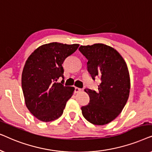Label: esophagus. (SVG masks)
I'll return each instance as SVG.
<instances>
[{
  "mask_svg": "<svg viewBox=\"0 0 152 152\" xmlns=\"http://www.w3.org/2000/svg\"><path fill=\"white\" fill-rule=\"evenodd\" d=\"M81 91H82V88H77V87H75V93H78L81 92Z\"/></svg>",
  "mask_w": 152,
  "mask_h": 152,
  "instance_id": "obj_1",
  "label": "esophagus"
}]
</instances>
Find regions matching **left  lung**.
<instances>
[{
	"label": "left lung",
	"instance_id": "obj_1",
	"mask_svg": "<svg viewBox=\"0 0 152 152\" xmlns=\"http://www.w3.org/2000/svg\"><path fill=\"white\" fill-rule=\"evenodd\" d=\"M79 50L88 59L92 78L101 79L98 91L84 90L90 102L81 108L82 115L91 123L104 125L118 117L128 100L131 84L127 66L115 49L103 43L81 45Z\"/></svg>",
	"mask_w": 152,
	"mask_h": 152
}]
</instances>
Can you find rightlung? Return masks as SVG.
Returning <instances> with one entry per match:
<instances>
[{
    "label": "right lung",
    "mask_w": 152,
    "mask_h": 152,
    "mask_svg": "<svg viewBox=\"0 0 152 152\" xmlns=\"http://www.w3.org/2000/svg\"><path fill=\"white\" fill-rule=\"evenodd\" d=\"M79 46L77 43L57 42L43 44L26 60L21 77L25 103L30 113L41 121L58 119L73 94L74 87L64 86L57 82L64 78V60Z\"/></svg>",
    "instance_id": "right-lung-1"
}]
</instances>
